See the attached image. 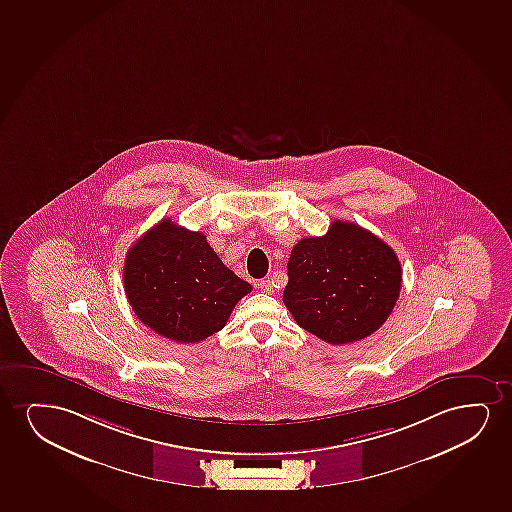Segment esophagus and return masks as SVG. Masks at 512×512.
Segmentation results:
<instances>
[{
    "instance_id": "obj_1",
    "label": "esophagus",
    "mask_w": 512,
    "mask_h": 512,
    "mask_svg": "<svg viewBox=\"0 0 512 512\" xmlns=\"http://www.w3.org/2000/svg\"><path fill=\"white\" fill-rule=\"evenodd\" d=\"M257 286H259L262 292L266 293H271L274 290V283L271 281V279H260L259 283H257Z\"/></svg>"
}]
</instances>
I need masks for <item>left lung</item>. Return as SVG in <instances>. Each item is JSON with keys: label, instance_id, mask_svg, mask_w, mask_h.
I'll list each match as a JSON object with an SVG mask.
<instances>
[{"label": "left lung", "instance_id": "obj_1", "mask_svg": "<svg viewBox=\"0 0 512 512\" xmlns=\"http://www.w3.org/2000/svg\"><path fill=\"white\" fill-rule=\"evenodd\" d=\"M399 290L401 264L391 246L358 224L333 220L325 236L293 246L283 302L297 325L340 346L379 330Z\"/></svg>", "mask_w": 512, "mask_h": 512}]
</instances>
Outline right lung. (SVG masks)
Returning <instances> with one entry per match:
<instances>
[{
  "mask_svg": "<svg viewBox=\"0 0 512 512\" xmlns=\"http://www.w3.org/2000/svg\"><path fill=\"white\" fill-rule=\"evenodd\" d=\"M123 283L137 318L180 344L226 326L252 285L227 269L203 233L163 219L128 250Z\"/></svg>",
  "mask_w": 512,
  "mask_h": 512,
  "instance_id": "obj_1",
  "label": "right lung"
}]
</instances>
